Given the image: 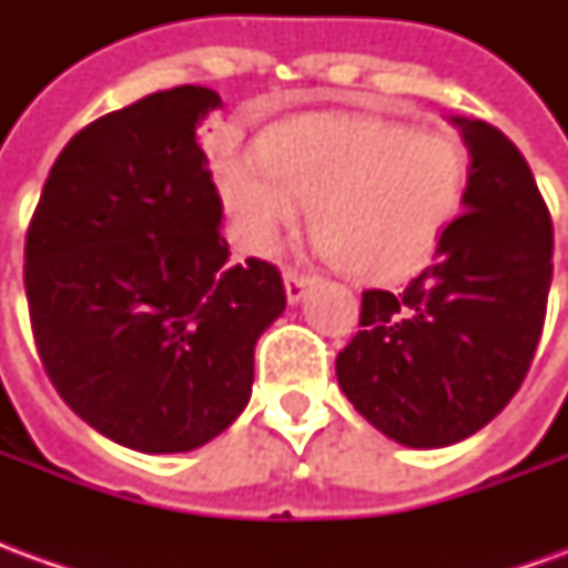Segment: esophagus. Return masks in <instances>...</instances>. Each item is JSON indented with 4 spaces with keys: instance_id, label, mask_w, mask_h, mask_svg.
<instances>
[{
    "instance_id": "esophagus-1",
    "label": "esophagus",
    "mask_w": 568,
    "mask_h": 568,
    "mask_svg": "<svg viewBox=\"0 0 568 568\" xmlns=\"http://www.w3.org/2000/svg\"><path fill=\"white\" fill-rule=\"evenodd\" d=\"M283 283H285V297H288V304H297V301L304 297V292L313 285V276H307V273H297V271H285Z\"/></svg>"
}]
</instances>
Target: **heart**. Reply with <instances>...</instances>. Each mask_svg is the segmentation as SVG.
I'll list each match as a JSON object with an SVG mask.
<instances>
[{"instance_id": "heart-1", "label": "heart", "mask_w": 568, "mask_h": 568, "mask_svg": "<svg viewBox=\"0 0 568 568\" xmlns=\"http://www.w3.org/2000/svg\"><path fill=\"white\" fill-rule=\"evenodd\" d=\"M468 182L450 128L368 112H307L261 133L258 163L227 154L222 194L248 246L267 252L310 203V234L362 280L407 271L447 227Z\"/></svg>"}]
</instances>
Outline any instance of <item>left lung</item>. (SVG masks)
I'll use <instances>...</instances> for the list:
<instances>
[{
	"mask_svg": "<svg viewBox=\"0 0 568 568\" xmlns=\"http://www.w3.org/2000/svg\"><path fill=\"white\" fill-rule=\"evenodd\" d=\"M471 158L463 212L405 292H362V332L337 383L371 426L405 447L475 435L520 389L554 273V227L524 154L487 121L453 118Z\"/></svg>",
	"mask_w": 568,
	"mask_h": 568,
	"instance_id": "obj_1",
	"label": "left lung"
}]
</instances>
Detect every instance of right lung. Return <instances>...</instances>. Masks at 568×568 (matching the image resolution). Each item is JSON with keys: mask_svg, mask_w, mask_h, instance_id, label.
Returning <instances> with one entry per match:
<instances>
[{"mask_svg": "<svg viewBox=\"0 0 568 568\" xmlns=\"http://www.w3.org/2000/svg\"><path fill=\"white\" fill-rule=\"evenodd\" d=\"M222 100L182 84L97 118L48 173L27 231L32 337L60 398L105 438L185 453L252 395L255 344L285 310L271 261H231L197 124Z\"/></svg>", "mask_w": 568, "mask_h": 568, "instance_id": "1", "label": "right lung"}]
</instances>
